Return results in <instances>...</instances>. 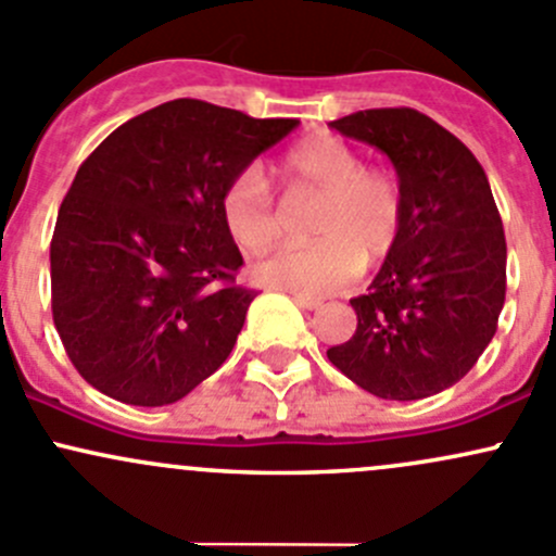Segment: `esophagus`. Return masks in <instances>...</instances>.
<instances>
[{"mask_svg": "<svg viewBox=\"0 0 556 556\" xmlns=\"http://www.w3.org/2000/svg\"><path fill=\"white\" fill-rule=\"evenodd\" d=\"M291 300L300 304L302 309H318L320 304H324L320 300H315V296H304V294H291Z\"/></svg>", "mask_w": 556, "mask_h": 556, "instance_id": "1", "label": "esophagus"}]
</instances>
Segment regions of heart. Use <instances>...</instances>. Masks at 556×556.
<instances>
[{"label": "heart", "instance_id": "1", "mask_svg": "<svg viewBox=\"0 0 556 556\" xmlns=\"http://www.w3.org/2000/svg\"><path fill=\"white\" fill-rule=\"evenodd\" d=\"M286 193L320 195L309 247L283 249L254 267L265 286L296 294H328L395 249L403 228V193L392 175L366 169L355 148L331 135L313 137L280 164ZM223 219L247 254H265L283 236V217L256 166L238 172L223 193Z\"/></svg>", "mask_w": 556, "mask_h": 556}]
</instances>
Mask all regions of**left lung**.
Returning a JSON list of instances; mask_svg holds the SVG:
<instances>
[{
	"mask_svg": "<svg viewBox=\"0 0 556 556\" xmlns=\"http://www.w3.org/2000/svg\"><path fill=\"white\" fill-rule=\"evenodd\" d=\"M392 161L403 228L366 294L357 328L328 361L366 392L421 400L456 384L491 344L506 296V241L480 161L414 109L328 124Z\"/></svg>",
	"mask_w": 556,
	"mask_h": 556,
	"instance_id": "1",
	"label": "left lung"
}]
</instances>
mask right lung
Segmentation results:
<instances>
[{"instance_id": "add662e5", "label": "right lung", "mask_w": 556, "mask_h": 556, "mask_svg": "<svg viewBox=\"0 0 556 556\" xmlns=\"http://www.w3.org/2000/svg\"><path fill=\"white\" fill-rule=\"evenodd\" d=\"M300 127L172 100L111 132L76 172L50 247L52 318L94 390L159 408L208 379L254 291L223 219L238 172Z\"/></svg>"}]
</instances>
